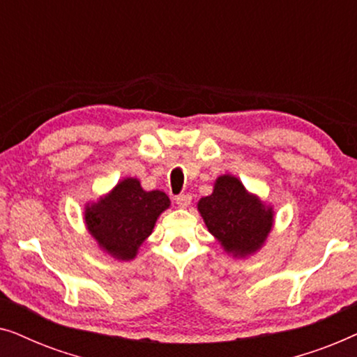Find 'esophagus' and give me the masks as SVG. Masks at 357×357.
I'll list each match as a JSON object with an SVG mask.
<instances>
[{
  "label": "esophagus",
  "instance_id": "esophagus-1",
  "mask_svg": "<svg viewBox=\"0 0 357 357\" xmlns=\"http://www.w3.org/2000/svg\"><path fill=\"white\" fill-rule=\"evenodd\" d=\"M174 199H175V203H177L180 208H187L188 204L192 203V195H190V193H180Z\"/></svg>",
  "mask_w": 357,
  "mask_h": 357
}]
</instances>
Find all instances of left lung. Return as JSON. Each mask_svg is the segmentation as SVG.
<instances>
[{"mask_svg":"<svg viewBox=\"0 0 357 357\" xmlns=\"http://www.w3.org/2000/svg\"><path fill=\"white\" fill-rule=\"evenodd\" d=\"M208 231L234 255H248L261 247L273 226V211L245 192L232 175L216 180L214 192L198 202Z\"/></svg>","mask_w":357,"mask_h":357,"instance_id":"obj_1","label":"left lung"}]
</instances>
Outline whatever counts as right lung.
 <instances>
[{
  "instance_id": "obj_1",
  "label": "right lung",
  "mask_w": 357,
  "mask_h": 357,
  "mask_svg": "<svg viewBox=\"0 0 357 357\" xmlns=\"http://www.w3.org/2000/svg\"><path fill=\"white\" fill-rule=\"evenodd\" d=\"M169 204L165 193L144 192L138 180L125 178L109 197L86 208V224L104 250L130 260L151 236L155 219Z\"/></svg>"
}]
</instances>
